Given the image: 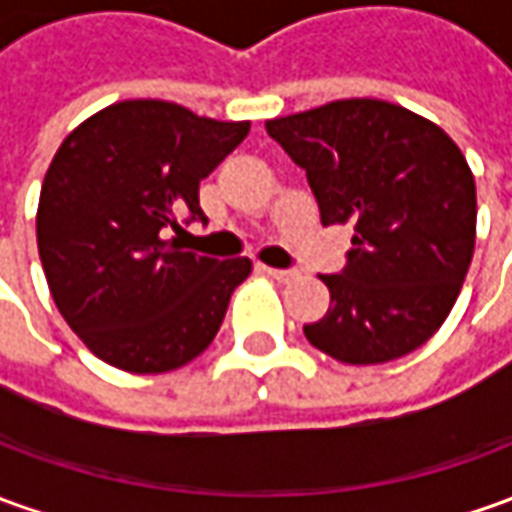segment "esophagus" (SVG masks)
<instances>
[{"label":"esophagus","mask_w":512,"mask_h":512,"mask_svg":"<svg viewBox=\"0 0 512 512\" xmlns=\"http://www.w3.org/2000/svg\"><path fill=\"white\" fill-rule=\"evenodd\" d=\"M262 273H267L270 278H276V281H292V278L298 276V270H281V267H259Z\"/></svg>","instance_id":"1"}]
</instances>
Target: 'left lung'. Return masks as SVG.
Returning <instances> with one entry per match:
<instances>
[{"label":"left lung","mask_w":512,"mask_h":512,"mask_svg":"<svg viewBox=\"0 0 512 512\" xmlns=\"http://www.w3.org/2000/svg\"><path fill=\"white\" fill-rule=\"evenodd\" d=\"M264 128L306 172L320 222L354 228L343 270L320 276L331 306L303 326L306 340L348 365L421 348L474 256L477 186L460 147L382 100H337Z\"/></svg>","instance_id":"obj_1"}]
</instances>
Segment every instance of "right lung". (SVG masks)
Here are the masks:
<instances>
[{"mask_svg":"<svg viewBox=\"0 0 512 512\" xmlns=\"http://www.w3.org/2000/svg\"><path fill=\"white\" fill-rule=\"evenodd\" d=\"M248 130L175 102L128 100L63 139L38 200V256L63 320L102 362L167 373L217 337L250 259L197 256L169 231L206 222L200 181Z\"/></svg>","mask_w":512,"mask_h":512,"instance_id":"obj_1","label":"right lung"}]
</instances>
